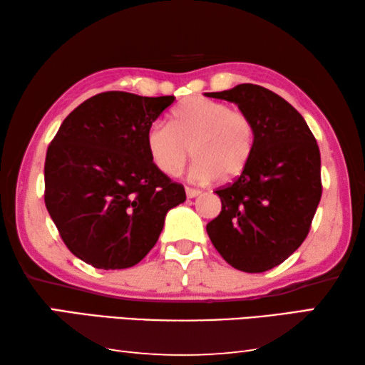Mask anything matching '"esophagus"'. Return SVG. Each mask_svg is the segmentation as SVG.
I'll return each mask as SVG.
<instances>
[{
	"mask_svg": "<svg viewBox=\"0 0 365 365\" xmlns=\"http://www.w3.org/2000/svg\"><path fill=\"white\" fill-rule=\"evenodd\" d=\"M185 193H187V196H188V197H196V196H200V195H201V191H200V190H196V188H190V187H187V188H185Z\"/></svg>",
	"mask_w": 365,
	"mask_h": 365,
	"instance_id": "obj_1",
	"label": "esophagus"
}]
</instances>
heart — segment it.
<instances>
[{
    "instance_id": "obj_1",
    "label": "heart",
    "mask_w": 365,
    "mask_h": 365,
    "mask_svg": "<svg viewBox=\"0 0 365 365\" xmlns=\"http://www.w3.org/2000/svg\"><path fill=\"white\" fill-rule=\"evenodd\" d=\"M255 143V123L245 110L202 96L178 104L170 123L154 122L146 132V150L165 175L180 174L193 151L190 178L197 183L222 175L238 177L250 163Z\"/></svg>"
}]
</instances>
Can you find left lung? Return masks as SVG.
<instances>
[{
	"mask_svg": "<svg viewBox=\"0 0 365 365\" xmlns=\"http://www.w3.org/2000/svg\"><path fill=\"white\" fill-rule=\"evenodd\" d=\"M207 96L235 103L256 128L246 169L215 190L222 211L206 225L207 235L232 267L250 274L270 270L299 248L317 211V141L304 117L264 86L242 83Z\"/></svg>",
	"mask_w": 365,
	"mask_h": 365,
	"instance_id": "left-lung-1",
	"label": "left lung"
}]
</instances>
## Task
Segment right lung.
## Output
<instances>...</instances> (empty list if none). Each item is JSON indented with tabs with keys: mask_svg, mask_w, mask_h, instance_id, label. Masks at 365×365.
<instances>
[{
	"mask_svg": "<svg viewBox=\"0 0 365 365\" xmlns=\"http://www.w3.org/2000/svg\"><path fill=\"white\" fill-rule=\"evenodd\" d=\"M106 91L61 123L45 160V205L73 256L96 269L138 264L156 245L165 214L187 200L153 164L146 132L174 103Z\"/></svg>",
	"mask_w": 365,
	"mask_h": 365,
	"instance_id": "1",
	"label": "right lung"
}]
</instances>
